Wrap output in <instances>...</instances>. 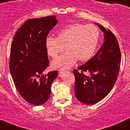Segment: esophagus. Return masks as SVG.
Wrapping results in <instances>:
<instances>
[{"label": "esophagus", "mask_w": 130, "mask_h": 130, "mask_svg": "<svg viewBox=\"0 0 130 130\" xmlns=\"http://www.w3.org/2000/svg\"><path fill=\"white\" fill-rule=\"evenodd\" d=\"M59 72H60V73H63L67 72V70L65 69V68H60V69H59Z\"/></svg>", "instance_id": "34e87169"}]
</instances>
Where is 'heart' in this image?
I'll return each instance as SVG.
<instances>
[{"mask_svg": "<svg viewBox=\"0 0 130 130\" xmlns=\"http://www.w3.org/2000/svg\"><path fill=\"white\" fill-rule=\"evenodd\" d=\"M99 36L96 26L74 23L58 31L57 38L48 36L45 46L50 57L56 58L63 47L67 51L52 62V67L68 68L75 65L78 60L82 62L89 60L97 49Z\"/></svg>", "mask_w": 130, "mask_h": 130, "instance_id": "heart-1", "label": "heart"}]
</instances>
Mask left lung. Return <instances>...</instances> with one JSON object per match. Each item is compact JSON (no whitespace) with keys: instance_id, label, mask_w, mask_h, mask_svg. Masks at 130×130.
<instances>
[{"instance_id":"1","label":"left lung","mask_w":130,"mask_h":130,"mask_svg":"<svg viewBox=\"0 0 130 130\" xmlns=\"http://www.w3.org/2000/svg\"><path fill=\"white\" fill-rule=\"evenodd\" d=\"M104 35V42L95 55L73 71L75 94L81 102L92 105L107 96L116 82L121 62L118 41L109 29L95 23ZM89 73V76L85 75Z\"/></svg>"}]
</instances>
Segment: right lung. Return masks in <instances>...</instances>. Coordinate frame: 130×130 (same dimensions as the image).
I'll return each mask as SVG.
<instances>
[{"instance_id": "1", "label": "right lung", "mask_w": 130, "mask_h": 130, "mask_svg": "<svg viewBox=\"0 0 130 130\" xmlns=\"http://www.w3.org/2000/svg\"><path fill=\"white\" fill-rule=\"evenodd\" d=\"M57 23L55 16L29 19L13 37L10 71L17 91L31 104L41 105L48 101L51 85L58 75V72L54 71L41 76L49 62L45 39Z\"/></svg>"}]
</instances>
